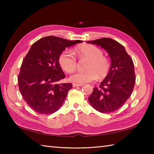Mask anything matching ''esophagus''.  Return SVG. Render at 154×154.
I'll list each match as a JSON object with an SVG mask.
<instances>
[{
    "mask_svg": "<svg viewBox=\"0 0 154 154\" xmlns=\"http://www.w3.org/2000/svg\"><path fill=\"white\" fill-rule=\"evenodd\" d=\"M80 86H82V85L77 84V83H73V87H80Z\"/></svg>",
    "mask_w": 154,
    "mask_h": 154,
    "instance_id": "34e87169",
    "label": "esophagus"
}]
</instances>
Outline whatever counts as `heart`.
Listing matches in <instances>:
<instances>
[{
  "mask_svg": "<svg viewBox=\"0 0 154 154\" xmlns=\"http://www.w3.org/2000/svg\"><path fill=\"white\" fill-rule=\"evenodd\" d=\"M75 56L80 61L88 60L85 71H77L72 75L69 79L77 84H83L96 80L102 79L109 73L111 63L109 59L103 55V51L96 45L85 44L77 47L73 51ZM59 63L63 69L71 73L76 69L77 60L69 50H65L59 57Z\"/></svg>",
  "mask_w": 154,
  "mask_h": 154,
  "instance_id": "heart-1",
  "label": "heart"
}]
</instances>
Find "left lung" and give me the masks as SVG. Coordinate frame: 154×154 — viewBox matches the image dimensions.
<instances>
[{"mask_svg": "<svg viewBox=\"0 0 154 154\" xmlns=\"http://www.w3.org/2000/svg\"><path fill=\"white\" fill-rule=\"evenodd\" d=\"M87 43L104 48L111 60L109 73L99 87L93 88L89 101L100 112H112L126 102L134 90L136 76L132 59L122 44L111 38L97 39Z\"/></svg>", "mask_w": 154, "mask_h": 154, "instance_id": "obj_1", "label": "left lung"}]
</instances>
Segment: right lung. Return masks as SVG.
<instances>
[{"instance_id":"obj_1","label":"right lung","mask_w":154,"mask_h":154,"mask_svg":"<svg viewBox=\"0 0 154 154\" xmlns=\"http://www.w3.org/2000/svg\"><path fill=\"white\" fill-rule=\"evenodd\" d=\"M81 42L49 35L32 44L22 61L18 83L23 99L35 112L50 114L62 106L73 85L58 83L65 76L59 57L66 48Z\"/></svg>"}]
</instances>
